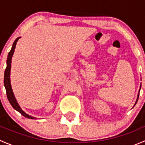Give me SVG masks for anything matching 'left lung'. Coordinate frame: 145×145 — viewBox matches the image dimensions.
I'll use <instances>...</instances> for the list:
<instances>
[{
  "instance_id": "1",
  "label": "left lung",
  "mask_w": 145,
  "mask_h": 145,
  "mask_svg": "<svg viewBox=\"0 0 145 145\" xmlns=\"http://www.w3.org/2000/svg\"><path fill=\"white\" fill-rule=\"evenodd\" d=\"M140 88H141V86H140ZM138 98H139V93H138V95H137V101H136V102H135V105H136V103H137V100H138Z\"/></svg>"
}]
</instances>
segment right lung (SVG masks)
Instances as JSON below:
<instances>
[{"label": "right lung", "instance_id": "obj_1", "mask_svg": "<svg viewBox=\"0 0 145 145\" xmlns=\"http://www.w3.org/2000/svg\"><path fill=\"white\" fill-rule=\"evenodd\" d=\"M20 39V37H18L13 43L12 46L11 50L10 51V52L8 53V59H7V67L5 69V74H4V86L5 88V90H6V94H7V97H8V101L10 102V105H12L13 108H14L15 110H17V112H20L22 116H24V117L31 118V119H36V118L33 117L31 116H29V114H27V113L24 112L22 109H21V107L20 106L19 104L17 103V100H16L15 97L14 95V93L12 92V89L11 84H10V69H11V62H12V57L13 53L14 52V49H15L16 44H17V42L19 39Z\"/></svg>", "mask_w": 145, "mask_h": 145}]
</instances>
